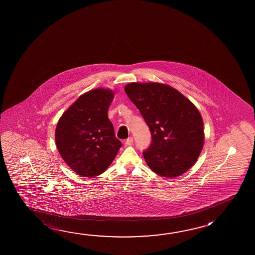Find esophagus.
<instances>
[{"label":"esophagus","instance_id":"34e87169","mask_svg":"<svg viewBox=\"0 0 255 255\" xmlns=\"http://www.w3.org/2000/svg\"><path fill=\"white\" fill-rule=\"evenodd\" d=\"M132 143H133V138L132 137H129V138H127L126 142H125L126 146H130V145H132Z\"/></svg>","mask_w":255,"mask_h":255}]
</instances>
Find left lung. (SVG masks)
I'll list each match as a JSON object with an SVG mask.
<instances>
[{
  "mask_svg": "<svg viewBox=\"0 0 255 255\" xmlns=\"http://www.w3.org/2000/svg\"><path fill=\"white\" fill-rule=\"evenodd\" d=\"M125 91L150 129V146L143 151L146 164L166 178L183 174L204 146L199 111L180 92L165 84L131 83Z\"/></svg>",
  "mask_w": 255,
  "mask_h": 255,
  "instance_id": "8db88e82",
  "label": "left lung"
}]
</instances>
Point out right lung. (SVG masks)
<instances>
[{
	"mask_svg": "<svg viewBox=\"0 0 255 255\" xmlns=\"http://www.w3.org/2000/svg\"><path fill=\"white\" fill-rule=\"evenodd\" d=\"M113 99L110 90L86 92L63 114L57 125L55 140L59 154L80 176L92 178L104 172L122 146L108 117Z\"/></svg>",
	"mask_w": 255,
	"mask_h": 255,
	"instance_id": "right-lung-1",
	"label": "right lung"
}]
</instances>
